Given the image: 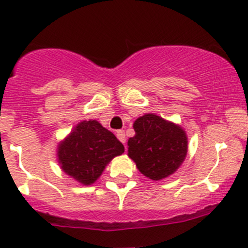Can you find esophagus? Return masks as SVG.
<instances>
[{
	"label": "esophagus",
	"instance_id": "obj_1",
	"mask_svg": "<svg viewBox=\"0 0 248 248\" xmlns=\"http://www.w3.org/2000/svg\"><path fill=\"white\" fill-rule=\"evenodd\" d=\"M116 136H117V138L120 139V141H121V143L124 144V146H126L127 139H126V134H124V131H117Z\"/></svg>",
	"mask_w": 248,
	"mask_h": 248
}]
</instances>
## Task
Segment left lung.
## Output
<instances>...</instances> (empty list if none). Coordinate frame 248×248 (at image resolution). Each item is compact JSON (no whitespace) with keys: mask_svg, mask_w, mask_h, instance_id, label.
<instances>
[{"mask_svg":"<svg viewBox=\"0 0 248 248\" xmlns=\"http://www.w3.org/2000/svg\"><path fill=\"white\" fill-rule=\"evenodd\" d=\"M133 128L136 136L128 139V156L138 170L153 180L174 173L188 150L185 132L153 114L137 119Z\"/></svg>","mask_w":248,"mask_h":248,"instance_id":"obj_1","label":"left lung"}]
</instances>
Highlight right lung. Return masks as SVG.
Instances as JSON below:
<instances>
[{
	"mask_svg": "<svg viewBox=\"0 0 248 248\" xmlns=\"http://www.w3.org/2000/svg\"><path fill=\"white\" fill-rule=\"evenodd\" d=\"M124 151V144L114 133L93 120L76 126L59 145L58 157L66 174L90 185L99 178L107 163Z\"/></svg>",
	"mask_w": 248,
	"mask_h": 248,
	"instance_id": "1",
	"label": "right lung"
}]
</instances>
